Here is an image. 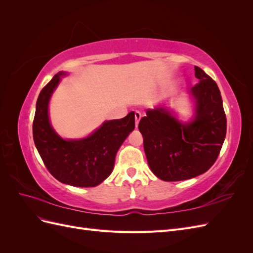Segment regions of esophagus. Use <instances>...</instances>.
<instances>
[{
	"instance_id": "1",
	"label": "esophagus",
	"mask_w": 253,
	"mask_h": 253,
	"mask_svg": "<svg viewBox=\"0 0 253 253\" xmlns=\"http://www.w3.org/2000/svg\"><path fill=\"white\" fill-rule=\"evenodd\" d=\"M140 119H141V113L140 112H135V121H136V126H138V124H139V121H140Z\"/></svg>"
}]
</instances>
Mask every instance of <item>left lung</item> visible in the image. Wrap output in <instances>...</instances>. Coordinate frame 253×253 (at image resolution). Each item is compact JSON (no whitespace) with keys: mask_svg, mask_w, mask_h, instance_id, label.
Returning a JSON list of instances; mask_svg holds the SVG:
<instances>
[{"mask_svg":"<svg viewBox=\"0 0 253 253\" xmlns=\"http://www.w3.org/2000/svg\"><path fill=\"white\" fill-rule=\"evenodd\" d=\"M200 80L190 91L196 99V115L182 125L165 109L148 110L138 128L150 169L158 178L178 181L208 171L216 162L227 131V119L216 82L194 67Z\"/></svg>","mask_w":253,"mask_h":253,"instance_id":"1","label":"left lung"}]
</instances>
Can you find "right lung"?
Returning <instances> with one entry per match:
<instances>
[{
  "mask_svg": "<svg viewBox=\"0 0 253 253\" xmlns=\"http://www.w3.org/2000/svg\"><path fill=\"white\" fill-rule=\"evenodd\" d=\"M59 73L38 97L33 122L36 148L49 173L59 181L74 187H96L113 171L120 145L135 127V114L105 121L87 138L64 140L53 131L48 119L49 98L60 81Z\"/></svg>",
  "mask_w": 253,
  "mask_h": 253,
  "instance_id": "add662e5",
  "label": "right lung"
}]
</instances>
